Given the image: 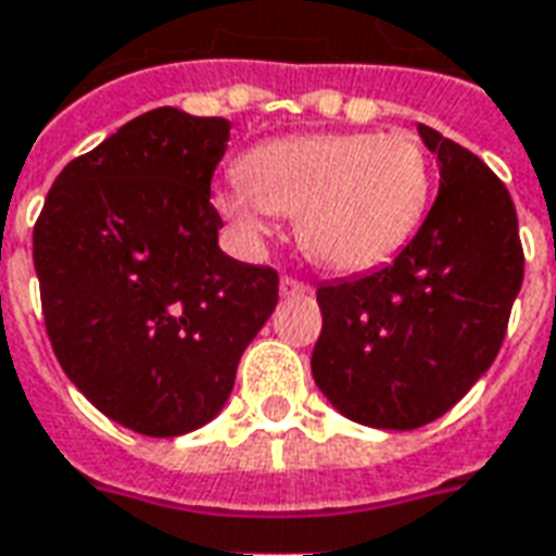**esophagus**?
I'll return each instance as SVG.
<instances>
[{
  "label": "esophagus",
  "mask_w": 556,
  "mask_h": 556,
  "mask_svg": "<svg viewBox=\"0 0 556 556\" xmlns=\"http://www.w3.org/2000/svg\"><path fill=\"white\" fill-rule=\"evenodd\" d=\"M313 287L304 281H295V278H281V295L283 299H299V295H311Z\"/></svg>",
  "instance_id": "obj_1"
}]
</instances>
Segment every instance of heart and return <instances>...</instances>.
<instances>
[{
    "label": "heart",
    "mask_w": 556,
    "mask_h": 556,
    "mask_svg": "<svg viewBox=\"0 0 556 556\" xmlns=\"http://www.w3.org/2000/svg\"><path fill=\"white\" fill-rule=\"evenodd\" d=\"M433 193V166L413 135H304L245 154L216 193L219 214L245 237L273 214L295 216L304 254L331 273H366L402 252Z\"/></svg>",
    "instance_id": "obj_1"
}]
</instances>
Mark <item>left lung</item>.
Here are the masks:
<instances>
[{"label":"left lung","instance_id":"obj_1","mask_svg":"<svg viewBox=\"0 0 556 556\" xmlns=\"http://www.w3.org/2000/svg\"><path fill=\"white\" fill-rule=\"evenodd\" d=\"M440 164L431 214L390 266L323 283L311 369L352 421L413 431L448 413L495 361L525 278L516 207L478 154L419 125Z\"/></svg>","mask_w":556,"mask_h":556}]
</instances>
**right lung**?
Returning a JSON list of instances; mask_svg holds the SVG:
<instances>
[{"label":"right lung","mask_w":556,"mask_h":556,"mask_svg":"<svg viewBox=\"0 0 556 556\" xmlns=\"http://www.w3.org/2000/svg\"><path fill=\"white\" fill-rule=\"evenodd\" d=\"M231 123L154 108L61 169L35 225L43 323L66 378L146 437L223 410L278 304V273L228 257L211 178Z\"/></svg>","instance_id":"add662e5"}]
</instances>
